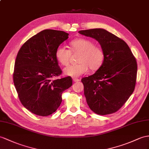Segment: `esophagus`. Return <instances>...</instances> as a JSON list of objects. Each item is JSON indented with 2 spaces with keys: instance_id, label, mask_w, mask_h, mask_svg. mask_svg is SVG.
Masks as SVG:
<instances>
[{
  "instance_id": "1",
  "label": "esophagus",
  "mask_w": 149,
  "mask_h": 149,
  "mask_svg": "<svg viewBox=\"0 0 149 149\" xmlns=\"http://www.w3.org/2000/svg\"><path fill=\"white\" fill-rule=\"evenodd\" d=\"M72 80H73L74 82H78V81H79L80 79H79L78 78H72Z\"/></svg>"
}]
</instances>
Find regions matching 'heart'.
Wrapping results in <instances>:
<instances>
[{"label": "heart", "instance_id": "1", "mask_svg": "<svg viewBox=\"0 0 149 149\" xmlns=\"http://www.w3.org/2000/svg\"><path fill=\"white\" fill-rule=\"evenodd\" d=\"M71 50L66 47L60 45L56 50L55 56L57 61L63 66H67L72 52H80L77 64L70 65L64 69L65 75L78 77L86 74L89 68L97 70L104 62V54L100 47L95 45L92 41L86 38H77L70 43Z\"/></svg>", "mask_w": 149, "mask_h": 149}]
</instances>
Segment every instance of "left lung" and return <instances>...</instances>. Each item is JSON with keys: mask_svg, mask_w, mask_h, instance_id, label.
Masks as SVG:
<instances>
[{"mask_svg": "<svg viewBox=\"0 0 149 149\" xmlns=\"http://www.w3.org/2000/svg\"><path fill=\"white\" fill-rule=\"evenodd\" d=\"M81 35L99 42L104 62L93 74L81 79L90 109L99 115L114 113L134 91L137 63L126 43L102 28L81 30Z\"/></svg>", "mask_w": 149, "mask_h": 149, "instance_id": "8db88e82", "label": "left lung"}]
</instances>
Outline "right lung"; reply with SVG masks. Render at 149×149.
<instances>
[{"label":"right lung","mask_w":149,"mask_h":149,"mask_svg":"<svg viewBox=\"0 0 149 149\" xmlns=\"http://www.w3.org/2000/svg\"><path fill=\"white\" fill-rule=\"evenodd\" d=\"M68 35L63 31L43 30L28 40L17 53L14 86L21 104L36 115L47 116L56 112L62 93L72 85L70 77L52 80L62 72L55 53Z\"/></svg>","instance_id":"1"}]
</instances>
